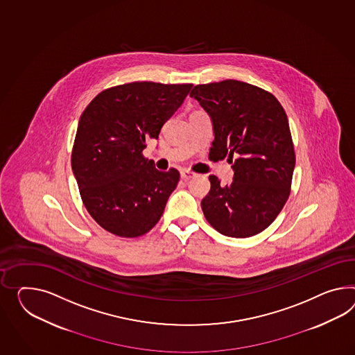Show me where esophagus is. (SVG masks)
<instances>
[{
  "instance_id": "34e87169",
  "label": "esophagus",
  "mask_w": 355,
  "mask_h": 355,
  "mask_svg": "<svg viewBox=\"0 0 355 355\" xmlns=\"http://www.w3.org/2000/svg\"><path fill=\"white\" fill-rule=\"evenodd\" d=\"M182 178L184 180H189L191 178H194V176H197V173H193V171H189V170H182Z\"/></svg>"
}]
</instances>
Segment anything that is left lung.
<instances>
[{
    "label": "left lung",
    "mask_w": 355,
    "mask_h": 355,
    "mask_svg": "<svg viewBox=\"0 0 355 355\" xmlns=\"http://www.w3.org/2000/svg\"><path fill=\"white\" fill-rule=\"evenodd\" d=\"M191 96L212 119L209 155L234 162L229 185L209 175L211 189L200 203L205 218L224 236H256L291 193L296 158L287 114L273 94L236 80L197 85Z\"/></svg>",
    "instance_id": "obj_1"
}]
</instances>
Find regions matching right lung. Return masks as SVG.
Segmentation results:
<instances>
[{
	"label": "right lung",
	"instance_id": "add662e5",
	"mask_svg": "<svg viewBox=\"0 0 355 355\" xmlns=\"http://www.w3.org/2000/svg\"><path fill=\"white\" fill-rule=\"evenodd\" d=\"M191 83L137 81L103 90L86 107L72 149L82 202L104 230L144 236L164 214L178 187L176 168L158 171L143 155L182 104Z\"/></svg>",
	"mask_w": 355,
	"mask_h": 355
}]
</instances>
